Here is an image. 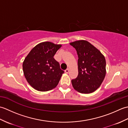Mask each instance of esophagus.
Wrapping results in <instances>:
<instances>
[{"label": "esophagus", "instance_id": "obj_1", "mask_svg": "<svg viewBox=\"0 0 128 128\" xmlns=\"http://www.w3.org/2000/svg\"><path fill=\"white\" fill-rule=\"evenodd\" d=\"M69 72V69H66V70H65V72L66 73V74H68V73Z\"/></svg>", "mask_w": 128, "mask_h": 128}]
</instances>
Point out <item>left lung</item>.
<instances>
[{
  "label": "left lung",
  "instance_id": "left-lung-1",
  "mask_svg": "<svg viewBox=\"0 0 128 128\" xmlns=\"http://www.w3.org/2000/svg\"><path fill=\"white\" fill-rule=\"evenodd\" d=\"M78 56V76L72 80L73 88L81 94H90L101 85L106 74L104 56L85 40L70 43Z\"/></svg>",
  "mask_w": 128,
  "mask_h": 128
}]
</instances>
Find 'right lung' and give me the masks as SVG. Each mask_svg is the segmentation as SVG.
<instances>
[{"label": "right lung", "mask_w": 128, "mask_h": 128, "mask_svg": "<svg viewBox=\"0 0 128 128\" xmlns=\"http://www.w3.org/2000/svg\"><path fill=\"white\" fill-rule=\"evenodd\" d=\"M61 44L43 42L37 44L26 56L22 64L24 76L32 88L39 91L55 88L64 73L53 58Z\"/></svg>", "instance_id": "1"}]
</instances>
